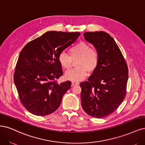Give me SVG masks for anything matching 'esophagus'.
<instances>
[{"label": "esophagus", "instance_id": "esophagus-1", "mask_svg": "<svg viewBox=\"0 0 145 145\" xmlns=\"http://www.w3.org/2000/svg\"><path fill=\"white\" fill-rule=\"evenodd\" d=\"M72 85H78V84H79V82L72 81Z\"/></svg>", "mask_w": 145, "mask_h": 145}]
</instances>
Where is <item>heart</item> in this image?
Returning a JSON list of instances; mask_svg holds the SVG:
<instances>
[{
    "label": "heart",
    "instance_id": "1",
    "mask_svg": "<svg viewBox=\"0 0 145 145\" xmlns=\"http://www.w3.org/2000/svg\"><path fill=\"white\" fill-rule=\"evenodd\" d=\"M70 56L62 52L58 56V61L64 69H70L72 61L78 59L76 63L78 68L69 70L65 72V77L69 80L78 82L86 77L88 71L93 72L97 69L99 56L95 49L91 48L90 45L85 42H80L69 50Z\"/></svg>",
    "mask_w": 145,
    "mask_h": 145
}]
</instances>
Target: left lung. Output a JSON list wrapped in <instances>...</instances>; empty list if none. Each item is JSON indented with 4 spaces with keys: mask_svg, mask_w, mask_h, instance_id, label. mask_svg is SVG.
I'll list each match as a JSON object with an SVG mask.
<instances>
[{
    "mask_svg": "<svg viewBox=\"0 0 145 145\" xmlns=\"http://www.w3.org/2000/svg\"><path fill=\"white\" fill-rule=\"evenodd\" d=\"M84 38L93 44L99 62L88 82L80 84L84 111L95 118L113 113L125 97L128 69L122 54L114 39L106 32L84 33Z\"/></svg>",
    "mask_w": 145,
    "mask_h": 145,
    "instance_id": "obj_1",
    "label": "left lung"
}]
</instances>
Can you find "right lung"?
<instances>
[{"instance_id": "1", "label": "right lung", "mask_w": 145, "mask_h": 145, "mask_svg": "<svg viewBox=\"0 0 145 145\" xmlns=\"http://www.w3.org/2000/svg\"><path fill=\"white\" fill-rule=\"evenodd\" d=\"M80 35L79 32L48 31L22 49L14 74L20 100L37 116H46L59 108L71 83H58L63 74L59 54Z\"/></svg>"}]
</instances>
